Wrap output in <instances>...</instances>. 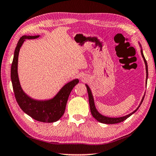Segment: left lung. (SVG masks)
Masks as SVG:
<instances>
[{"mask_svg":"<svg viewBox=\"0 0 156 156\" xmlns=\"http://www.w3.org/2000/svg\"><path fill=\"white\" fill-rule=\"evenodd\" d=\"M140 46H141V45H140ZM141 53L142 58H144V62H145L146 71V81H147V79H148V65H147V62H146V60L145 59V57H144V54H143V51H142V48H141ZM86 87H87L88 94H89V106H90V110H91V112L92 115H93V117H94V118L96 119L97 121H98L99 122L104 123V124H116V123H119V122H121L125 121L126 119H127L129 117H130L132 114H134V112H136V110L139 109V108L140 107V105H141L142 102H143L144 98V96H145V95H144V97L141 99V103H140V104L138 106V108H137L136 109L134 110V111H133L132 112H131V113L128 114V115H125V116H123V117H107V116L103 115L102 114H101L100 112H99L98 110H97L96 106H95L94 99L93 95H92L91 89H90L89 87L87 84H86Z\"/></svg>","mask_w":156,"mask_h":156,"instance_id":"8db88e82","label":"left lung"}]
</instances>
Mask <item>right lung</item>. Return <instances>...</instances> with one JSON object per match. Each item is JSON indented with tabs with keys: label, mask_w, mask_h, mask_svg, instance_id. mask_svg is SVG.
I'll list each match as a JSON object with an SVG mask.
<instances>
[{
	"label": "right lung",
	"mask_w": 156,
	"mask_h": 156,
	"mask_svg": "<svg viewBox=\"0 0 156 156\" xmlns=\"http://www.w3.org/2000/svg\"><path fill=\"white\" fill-rule=\"evenodd\" d=\"M37 36H22L18 41L11 65V81L16 101L20 107L29 116L43 122H54L64 114L69 94L74 86L79 83L78 79L67 83L53 98L48 100H35L24 93L20 85L17 73L18 55L20 48L26 39H34Z\"/></svg>",
	"instance_id": "obj_1"
}]
</instances>
